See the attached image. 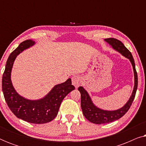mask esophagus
<instances>
[{
  "instance_id": "esophagus-1",
  "label": "esophagus",
  "mask_w": 146,
  "mask_h": 146,
  "mask_svg": "<svg viewBox=\"0 0 146 146\" xmlns=\"http://www.w3.org/2000/svg\"><path fill=\"white\" fill-rule=\"evenodd\" d=\"M72 82L73 86H74L75 88H78L80 84V78L78 76H74L72 78Z\"/></svg>"
}]
</instances>
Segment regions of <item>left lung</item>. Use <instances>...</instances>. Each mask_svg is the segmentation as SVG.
I'll return each instance as SVG.
<instances>
[{"instance_id": "left-lung-1", "label": "left lung", "mask_w": 146, "mask_h": 146, "mask_svg": "<svg viewBox=\"0 0 146 146\" xmlns=\"http://www.w3.org/2000/svg\"><path fill=\"white\" fill-rule=\"evenodd\" d=\"M104 40L108 43L113 50L120 53L123 56L129 59L132 65L133 74H134V86L131 95L126 104L120 108L115 110H105L97 107L93 103L88 92L82 86L78 88V90L81 94V108L83 114L88 120L96 124H102L112 122L123 116L128 111L134 100L137 88V74L135 70V62L130 52L127 50L123 44L117 39L110 38Z\"/></svg>"}]
</instances>
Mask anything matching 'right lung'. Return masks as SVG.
I'll return each mask as SVG.
<instances>
[{
  "instance_id": "right-lung-1",
  "label": "right lung",
  "mask_w": 146,
  "mask_h": 146,
  "mask_svg": "<svg viewBox=\"0 0 146 146\" xmlns=\"http://www.w3.org/2000/svg\"><path fill=\"white\" fill-rule=\"evenodd\" d=\"M35 44L27 40L20 44L11 54L6 64L2 80V89L8 106L18 118L32 123H45L53 120L66 95L75 89L70 78L55 85L48 94L38 100H29L17 93L11 81V72L16 58L25 50Z\"/></svg>"
}]
</instances>
